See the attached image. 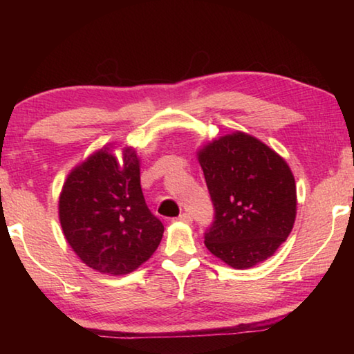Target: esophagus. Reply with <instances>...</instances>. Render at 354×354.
I'll use <instances>...</instances> for the list:
<instances>
[{"label":"esophagus","mask_w":354,"mask_h":354,"mask_svg":"<svg viewBox=\"0 0 354 354\" xmlns=\"http://www.w3.org/2000/svg\"><path fill=\"white\" fill-rule=\"evenodd\" d=\"M178 220L179 221H184V223H192V221H194V217H192L190 214H187V212H184V214H181L178 217Z\"/></svg>","instance_id":"obj_1"}]
</instances>
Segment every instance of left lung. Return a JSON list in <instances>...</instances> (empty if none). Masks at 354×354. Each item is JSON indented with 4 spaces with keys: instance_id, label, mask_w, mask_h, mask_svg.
Returning a JSON list of instances; mask_svg holds the SVG:
<instances>
[{
    "instance_id": "1",
    "label": "left lung",
    "mask_w": 354,
    "mask_h": 354,
    "mask_svg": "<svg viewBox=\"0 0 354 354\" xmlns=\"http://www.w3.org/2000/svg\"><path fill=\"white\" fill-rule=\"evenodd\" d=\"M198 160L215 211L206 248L239 270L273 256L297 215L295 179L286 160L239 131L203 147Z\"/></svg>"
}]
</instances>
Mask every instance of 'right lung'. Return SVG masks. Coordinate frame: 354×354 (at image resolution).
<instances>
[{"label":"right lung","mask_w":354,"mask_h":354,"mask_svg":"<svg viewBox=\"0 0 354 354\" xmlns=\"http://www.w3.org/2000/svg\"><path fill=\"white\" fill-rule=\"evenodd\" d=\"M59 220L77 257L106 274L134 272L164 234L162 221L143 198L133 148L123 149L122 165L106 147L76 165L59 196Z\"/></svg>","instance_id":"right-lung-1"}]
</instances>
